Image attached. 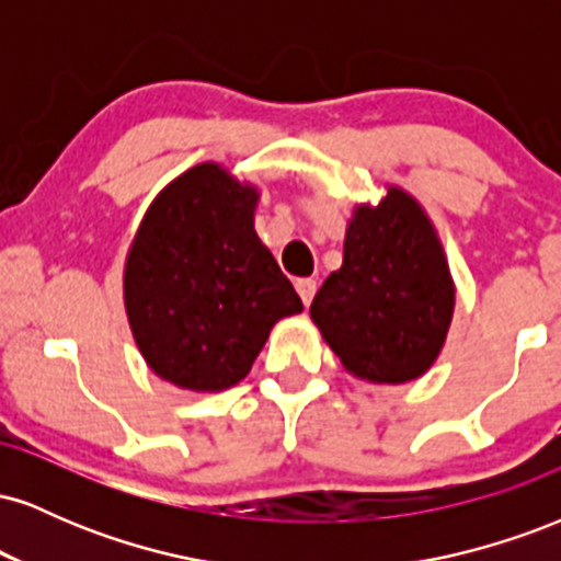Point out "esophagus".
I'll list each match as a JSON object with an SVG mask.
<instances>
[{"instance_id":"34e87169","label":"esophagus","mask_w":561,"mask_h":561,"mask_svg":"<svg viewBox=\"0 0 561 561\" xmlns=\"http://www.w3.org/2000/svg\"><path fill=\"white\" fill-rule=\"evenodd\" d=\"M295 289H298L302 306H311L313 295H317V282H313V279H298V282H295Z\"/></svg>"}]
</instances>
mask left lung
Returning <instances> with one entry per match:
<instances>
[{"mask_svg": "<svg viewBox=\"0 0 561 561\" xmlns=\"http://www.w3.org/2000/svg\"><path fill=\"white\" fill-rule=\"evenodd\" d=\"M456 287L427 214L401 186L356 205L343 266L324 279L311 319L345 371L375 385L422 377L446 345Z\"/></svg>", "mask_w": 561, "mask_h": 561, "instance_id": "obj_1", "label": "left lung"}]
</instances>
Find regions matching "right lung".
Instances as JSON below:
<instances>
[{
  "mask_svg": "<svg viewBox=\"0 0 561 561\" xmlns=\"http://www.w3.org/2000/svg\"><path fill=\"white\" fill-rule=\"evenodd\" d=\"M261 192L199 163L152 199L126 255L124 302L141 358L182 390L234 388L302 302L255 234Z\"/></svg>",
  "mask_w": 561,
  "mask_h": 561,
  "instance_id": "add662e5",
  "label": "right lung"
}]
</instances>
